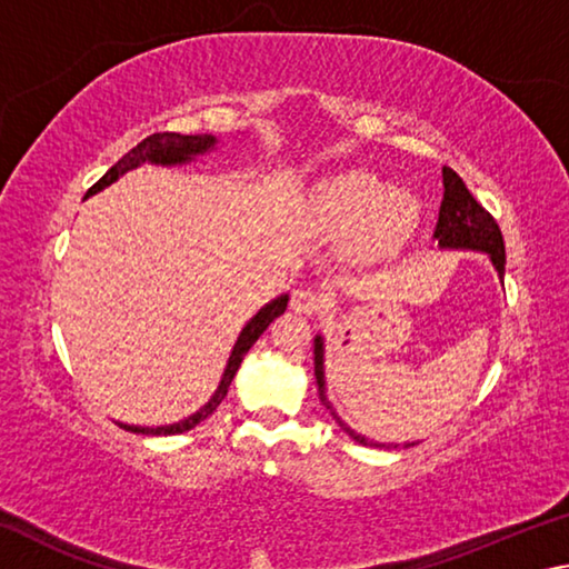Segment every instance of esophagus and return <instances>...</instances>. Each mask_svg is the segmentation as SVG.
<instances>
[{"label": "esophagus", "mask_w": 569, "mask_h": 569, "mask_svg": "<svg viewBox=\"0 0 569 569\" xmlns=\"http://www.w3.org/2000/svg\"><path fill=\"white\" fill-rule=\"evenodd\" d=\"M291 308L296 313L311 316L321 308V298H319V293H313L311 288H296L291 296Z\"/></svg>", "instance_id": "obj_1"}]
</instances>
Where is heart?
Segmentation results:
<instances>
[{
    "label": "heart",
    "mask_w": 569,
    "mask_h": 569,
    "mask_svg": "<svg viewBox=\"0 0 569 569\" xmlns=\"http://www.w3.org/2000/svg\"><path fill=\"white\" fill-rule=\"evenodd\" d=\"M419 200L379 172L353 168L321 180L308 198V218L329 238H349L353 253L381 258L397 250L419 223Z\"/></svg>",
    "instance_id": "1"
}]
</instances>
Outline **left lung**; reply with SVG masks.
Masks as SVG:
<instances>
[{
    "instance_id": "1",
    "label": "left lung",
    "mask_w": 569,
    "mask_h": 569,
    "mask_svg": "<svg viewBox=\"0 0 569 569\" xmlns=\"http://www.w3.org/2000/svg\"><path fill=\"white\" fill-rule=\"evenodd\" d=\"M441 178H445V198H441L439 208V220L435 228V240L439 248L449 250H477V253H485L489 261H492L499 281H505V240L502 230H499L497 220L481 208L475 196L467 190L465 180H461L451 168H441ZM323 336L316 333L313 339V369H316V383H319V399L326 409L331 411V417L339 423L343 435H349L353 441H359L363 447H383L397 449L399 445H379V441L366 439L359 431H353L349 423H346L339 413H336L333 403L326 397V371H323ZM413 447V445H403Z\"/></svg>"
}]
</instances>
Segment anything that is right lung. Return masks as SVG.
Wrapping results in <instances>:
<instances>
[{"mask_svg":"<svg viewBox=\"0 0 569 569\" xmlns=\"http://www.w3.org/2000/svg\"><path fill=\"white\" fill-rule=\"evenodd\" d=\"M218 146V138L216 134H180V132H156L146 138L142 142H138L128 156H122L114 166L104 172V176L94 182V186L88 190L90 198L94 192L104 190L108 186H112L114 180H120L124 172H130L140 166H162V168H176V166H186V162H192L198 156H206V152H213ZM288 306V293H281L273 301H268L261 311H258L253 319H250L243 331L238 333V339L233 343V351L228 356V363L223 369V377L218 381V389L213 391V397H210L203 407H200L196 413H190V417L180 419V421H172V423H162V427H134V423H122L118 421L122 429L134 431V435H148V437H170V435H182V431H190L192 427H198L200 421H206L210 413H213L220 401L226 399V393L230 389V381H233L236 371L240 361H243V356L250 351V346L258 341V336H261L268 326H271L278 316L286 311Z\"/></svg>","mask_w":569,"mask_h":569,"instance_id":"obj_1","label":"right lung"}]
</instances>
